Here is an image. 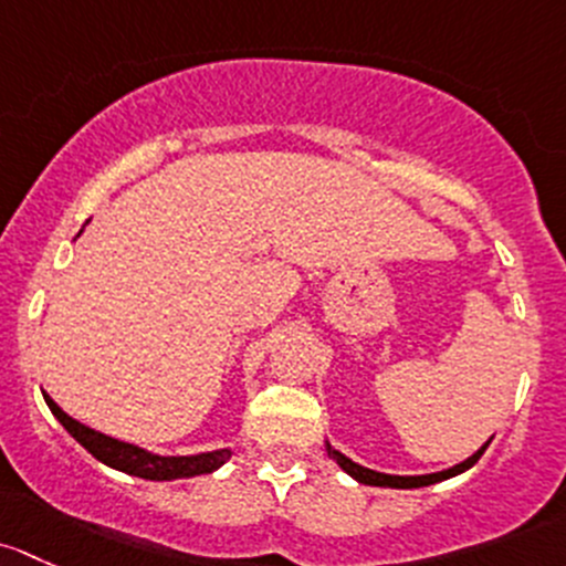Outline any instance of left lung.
<instances>
[{
	"label": "left lung",
	"mask_w": 566,
	"mask_h": 566,
	"mask_svg": "<svg viewBox=\"0 0 566 566\" xmlns=\"http://www.w3.org/2000/svg\"><path fill=\"white\" fill-rule=\"evenodd\" d=\"M488 444H491V441H485V444L480 447V450L474 452V455L471 458H465L463 463H458V465H452V469H447V471H436V474H419V476H398V474H381V471H373V469H365V465H359V463H354L352 458H346L343 455V452H337V450H332L329 444H326V452H329V458L335 460L337 465H340L343 471H346V474H352L354 480L357 482H363V485H376V488H424V485H433V482H441V480H450V476H455V474H463L465 469H471V465L476 463V460L482 458V452L488 450Z\"/></svg>",
	"instance_id": "8db88e82"
}]
</instances>
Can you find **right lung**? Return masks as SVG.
Instances as JSON below:
<instances>
[{"label":"right lung","mask_w":566,"mask_h":566,"mask_svg":"<svg viewBox=\"0 0 566 566\" xmlns=\"http://www.w3.org/2000/svg\"><path fill=\"white\" fill-rule=\"evenodd\" d=\"M81 234V231H78ZM45 403H49L51 413L65 424V430L84 447L86 452H92L101 463L111 465L116 471H125V474L142 476V480H185V476H198V474H212L214 469L226 463L231 458V450H214V452H201V455H155V452L142 450L136 444H127V441L111 439L106 433H97V430L86 428L78 419H73L65 413L49 395L43 392Z\"/></svg>","instance_id":"1"}]
</instances>
